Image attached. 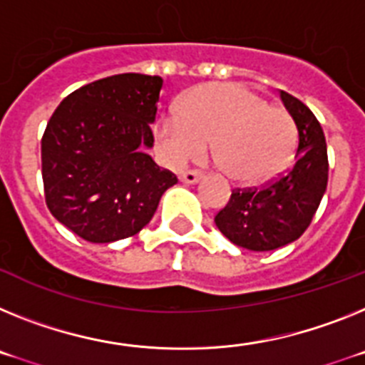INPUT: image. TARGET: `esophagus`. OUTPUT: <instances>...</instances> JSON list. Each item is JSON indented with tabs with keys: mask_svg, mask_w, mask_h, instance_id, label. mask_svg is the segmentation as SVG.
Returning <instances> with one entry per match:
<instances>
[{
	"mask_svg": "<svg viewBox=\"0 0 365 365\" xmlns=\"http://www.w3.org/2000/svg\"><path fill=\"white\" fill-rule=\"evenodd\" d=\"M202 178H204V174L198 173V170H187V173L180 174V180H182L183 183H189V185H192V183H198Z\"/></svg>",
	"mask_w": 365,
	"mask_h": 365,
	"instance_id": "obj_1",
	"label": "esophagus"
}]
</instances>
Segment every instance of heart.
I'll use <instances>...</instances> for the list:
<instances>
[{
    "label": "heart",
    "instance_id": "obj_1",
    "mask_svg": "<svg viewBox=\"0 0 365 365\" xmlns=\"http://www.w3.org/2000/svg\"><path fill=\"white\" fill-rule=\"evenodd\" d=\"M211 141V158L227 178L262 183L283 173L297 143L287 110L240 84H205L187 93L178 112L156 123V145L174 167L195 161Z\"/></svg>",
    "mask_w": 365,
    "mask_h": 365
}]
</instances>
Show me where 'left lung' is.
Returning <instances> with one entry per match:
<instances>
[{
	"mask_svg": "<svg viewBox=\"0 0 365 365\" xmlns=\"http://www.w3.org/2000/svg\"><path fill=\"white\" fill-rule=\"evenodd\" d=\"M281 101L297 128L294 165L262 189L235 191L215 217L222 235L252 252H272L299 239L327 191L329 160L322 125L287 91H281Z\"/></svg>",
	"mask_w": 365,
	"mask_h": 365,
	"instance_id": "obj_1",
	"label": "left lung"
}]
</instances>
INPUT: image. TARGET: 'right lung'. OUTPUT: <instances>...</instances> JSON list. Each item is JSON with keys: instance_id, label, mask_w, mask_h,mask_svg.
<instances>
[{"instance_id": "add662e5", "label": "right lung", "mask_w": 365, "mask_h": 365, "mask_svg": "<svg viewBox=\"0 0 365 365\" xmlns=\"http://www.w3.org/2000/svg\"><path fill=\"white\" fill-rule=\"evenodd\" d=\"M163 78L123 73L68 95L42 138V178L51 215L88 242L143 230L163 192L178 183L147 148L154 145Z\"/></svg>"}]
</instances>
